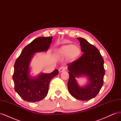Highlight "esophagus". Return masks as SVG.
Masks as SVG:
<instances>
[{
    "label": "esophagus",
    "instance_id": "obj_1",
    "mask_svg": "<svg viewBox=\"0 0 121 121\" xmlns=\"http://www.w3.org/2000/svg\"><path fill=\"white\" fill-rule=\"evenodd\" d=\"M65 67H64V66H62V67H61L59 69H58V71H59V72H60V73H61V72H64V71H65Z\"/></svg>",
    "mask_w": 121,
    "mask_h": 121
}]
</instances>
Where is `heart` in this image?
Masks as SVG:
<instances>
[{"label": "heart", "mask_w": 121, "mask_h": 121, "mask_svg": "<svg viewBox=\"0 0 121 121\" xmlns=\"http://www.w3.org/2000/svg\"><path fill=\"white\" fill-rule=\"evenodd\" d=\"M82 53L80 47L73 44L64 45L60 47L56 52V54L60 57H66L71 61L77 60Z\"/></svg>", "instance_id": "heart-1"}]
</instances>
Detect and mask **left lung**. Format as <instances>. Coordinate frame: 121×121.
<instances>
[{"label": "left lung", "instance_id": "left-lung-1", "mask_svg": "<svg viewBox=\"0 0 121 121\" xmlns=\"http://www.w3.org/2000/svg\"><path fill=\"white\" fill-rule=\"evenodd\" d=\"M80 42L82 56L68 64L69 79L68 88L73 97L78 100H88L95 97L104 84L105 71L104 60L98 49L82 38ZM82 76L87 78L88 83L80 86L76 79Z\"/></svg>", "mask_w": 121, "mask_h": 121}]
</instances>
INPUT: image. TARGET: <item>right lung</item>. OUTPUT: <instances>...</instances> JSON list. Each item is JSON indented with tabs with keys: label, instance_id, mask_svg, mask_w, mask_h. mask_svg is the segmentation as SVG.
Segmentation results:
<instances>
[{
	"label": "right lung",
	"instance_id": "add662e5",
	"mask_svg": "<svg viewBox=\"0 0 121 121\" xmlns=\"http://www.w3.org/2000/svg\"><path fill=\"white\" fill-rule=\"evenodd\" d=\"M52 37H40L24 47L14 65L13 79L14 90L25 101L41 100L48 93L50 81L58 74L55 69L49 74L41 73L37 76L30 75V65L35 53L45 52L52 42Z\"/></svg>",
	"mask_w": 121,
	"mask_h": 121
}]
</instances>
